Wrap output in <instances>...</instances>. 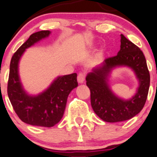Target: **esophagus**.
I'll return each instance as SVG.
<instances>
[{"label":"esophagus","mask_w":157,"mask_h":157,"mask_svg":"<svg viewBox=\"0 0 157 157\" xmlns=\"http://www.w3.org/2000/svg\"><path fill=\"white\" fill-rule=\"evenodd\" d=\"M85 78H86V74L82 72H80L79 74L78 75L77 80L78 82V83H83L85 82Z\"/></svg>","instance_id":"34e87169"}]
</instances>
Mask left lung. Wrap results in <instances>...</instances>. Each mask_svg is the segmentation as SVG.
<instances>
[{
    "instance_id": "obj_1",
    "label": "left lung",
    "mask_w": 157,
    "mask_h": 157,
    "mask_svg": "<svg viewBox=\"0 0 157 157\" xmlns=\"http://www.w3.org/2000/svg\"><path fill=\"white\" fill-rule=\"evenodd\" d=\"M120 41L117 55L105 59L86 78L92 109L100 119L108 122L126 121L138 114L146 103L150 88V72L143 52L123 35H121ZM119 67L131 68L139 81L137 92L129 100L116 96L108 85L111 71Z\"/></svg>"
}]
</instances>
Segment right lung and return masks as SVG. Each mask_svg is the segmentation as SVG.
<instances>
[{
    "label": "right lung",
    "instance_id": "add662e5",
    "mask_svg": "<svg viewBox=\"0 0 157 157\" xmlns=\"http://www.w3.org/2000/svg\"><path fill=\"white\" fill-rule=\"evenodd\" d=\"M50 31L35 32L17 49L10 64L7 95L14 110L20 119L32 126L52 127L62 119L67 98L78 86L77 74L58 76L48 88L38 95H29L24 89L19 76L18 65L25 50L48 38Z\"/></svg>",
    "mask_w": 157,
    "mask_h": 157
}]
</instances>
